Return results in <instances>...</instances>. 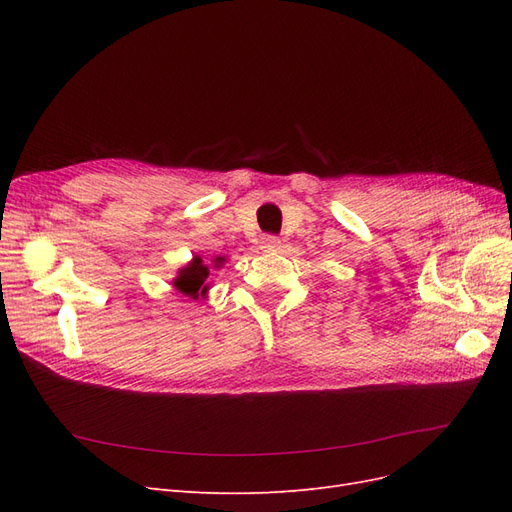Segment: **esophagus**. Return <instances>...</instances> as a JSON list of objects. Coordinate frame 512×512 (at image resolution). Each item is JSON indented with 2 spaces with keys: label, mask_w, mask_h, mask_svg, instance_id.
I'll return each instance as SVG.
<instances>
[{
  "label": "esophagus",
  "mask_w": 512,
  "mask_h": 512,
  "mask_svg": "<svg viewBox=\"0 0 512 512\" xmlns=\"http://www.w3.org/2000/svg\"><path fill=\"white\" fill-rule=\"evenodd\" d=\"M280 237H275V235H265V237H262L260 239V247H262V250H265V252H275L277 250V247H280Z\"/></svg>",
  "instance_id": "esophagus-1"
}]
</instances>
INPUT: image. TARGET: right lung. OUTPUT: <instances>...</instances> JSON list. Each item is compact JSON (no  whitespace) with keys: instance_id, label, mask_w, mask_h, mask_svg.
Masks as SVG:
<instances>
[{"instance_id":"obj_1","label":"right lung","mask_w":512,"mask_h":512,"mask_svg":"<svg viewBox=\"0 0 512 512\" xmlns=\"http://www.w3.org/2000/svg\"><path fill=\"white\" fill-rule=\"evenodd\" d=\"M220 260V258H218ZM207 277H209V267L203 265V258L200 256H194L188 265H185L179 275L173 280V286L183 292L185 297H192V299H198V297H205L207 290H209V284H207Z\"/></svg>"}]
</instances>
